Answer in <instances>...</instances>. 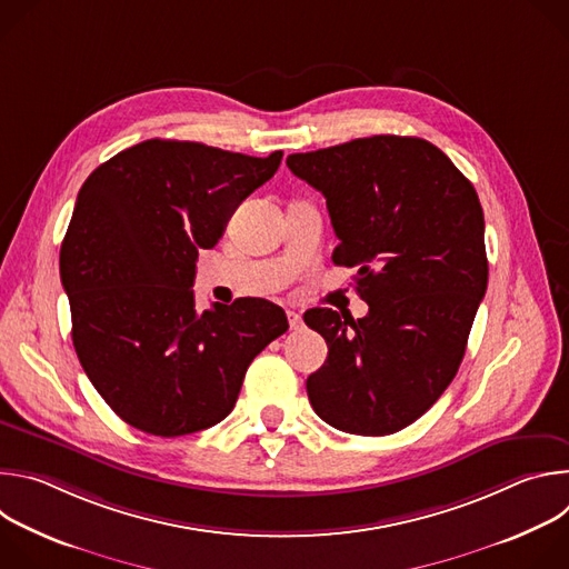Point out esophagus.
I'll use <instances>...</instances> for the list:
<instances>
[{"mask_svg": "<svg viewBox=\"0 0 569 569\" xmlns=\"http://www.w3.org/2000/svg\"><path fill=\"white\" fill-rule=\"evenodd\" d=\"M286 315H288L290 331H299L303 327V319H301V315L297 310H286Z\"/></svg>", "mask_w": 569, "mask_h": 569, "instance_id": "esophagus-1", "label": "esophagus"}]
</instances>
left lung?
I'll use <instances>...</instances> for the list:
<instances>
[{
    "label": "left lung",
    "instance_id": "8db88e82",
    "mask_svg": "<svg viewBox=\"0 0 569 569\" xmlns=\"http://www.w3.org/2000/svg\"><path fill=\"white\" fill-rule=\"evenodd\" d=\"M288 169L327 198L340 246L369 303L360 319L312 308L329 345L308 376L329 426L382 437L423 417L452 382L489 283L483 213L472 184L430 141L376 134L288 154Z\"/></svg>",
    "mask_w": 569,
    "mask_h": 569
}]
</instances>
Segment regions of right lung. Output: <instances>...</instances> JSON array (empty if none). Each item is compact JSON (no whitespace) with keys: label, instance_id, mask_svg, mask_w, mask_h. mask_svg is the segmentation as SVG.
I'll return each instance as SVG.
<instances>
[{"label":"right lung","instance_id":"obj_1","mask_svg":"<svg viewBox=\"0 0 569 569\" xmlns=\"http://www.w3.org/2000/svg\"><path fill=\"white\" fill-rule=\"evenodd\" d=\"M196 141L148 139L80 187L60 248L76 356L128 426L182 437L220 423L250 362L288 331L266 299L198 312L200 250L281 164Z\"/></svg>","mask_w":569,"mask_h":569}]
</instances>
